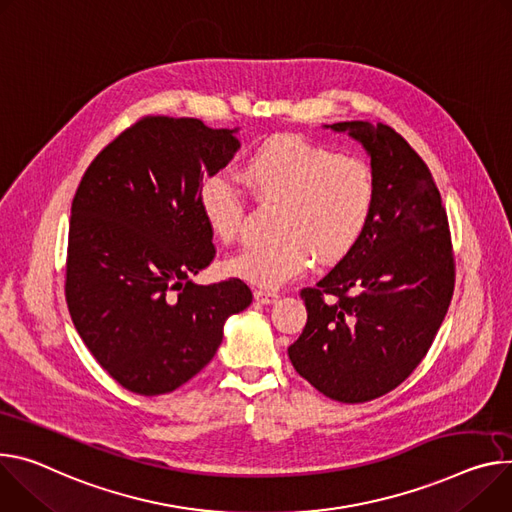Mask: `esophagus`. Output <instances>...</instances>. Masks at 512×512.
Masks as SVG:
<instances>
[{
	"label": "esophagus",
	"instance_id": "esophagus-1",
	"mask_svg": "<svg viewBox=\"0 0 512 512\" xmlns=\"http://www.w3.org/2000/svg\"><path fill=\"white\" fill-rule=\"evenodd\" d=\"M253 296L261 304H273V302H277V298H280L277 296V292H269V290H255Z\"/></svg>",
	"mask_w": 512,
	"mask_h": 512
}]
</instances>
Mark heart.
<instances>
[{"mask_svg":"<svg viewBox=\"0 0 512 512\" xmlns=\"http://www.w3.org/2000/svg\"><path fill=\"white\" fill-rule=\"evenodd\" d=\"M261 202H282L275 241L249 243L226 261L228 273L280 288L320 263L345 259L374 218L378 183L371 167L308 138L284 134L255 147L241 169ZM198 210L212 235L235 241L245 226V200L224 173H210L198 190Z\"/></svg>","mask_w":512,"mask_h":512,"instance_id":"obj_1","label":"heart"}]
</instances>
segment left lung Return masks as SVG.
<instances>
[{"label": "left lung", "mask_w": 512, "mask_h": 512, "mask_svg": "<svg viewBox=\"0 0 512 512\" xmlns=\"http://www.w3.org/2000/svg\"><path fill=\"white\" fill-rule=\"evenodd\" d=\"M349 134L378 183L357 247L300 292L308 320L288 355L318 392L345 404L388 394L427 355L453 294L447 214L425 161L386 124H324Z\"/></svg>", "instance_id": "1"}]
</instances>
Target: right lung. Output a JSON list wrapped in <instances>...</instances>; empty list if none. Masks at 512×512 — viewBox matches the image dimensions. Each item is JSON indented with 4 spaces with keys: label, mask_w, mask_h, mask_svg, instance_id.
I'll return each mask as SVG.
<instances>
[{
    "label": "right lung",
    "mask_w": 512,
    "mask_h": 512,
    "mask_svg": "<svg viewBox=\"0 0 512 512\" xmlns=\"http://www.w3.org/2000/svg\"><path fill=\"white\" fill-rule=\"evenodd\" d=\"M237 132L143 118L94 159L73 198L67 306L91 355L134 394L192 380L218 351L228 316L253 300L235 277L192 280L216 253L200 183L235 157Z\"/></svg>",
    "instance_id": "right-lung-1"
}]
</instances>
